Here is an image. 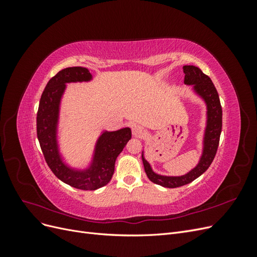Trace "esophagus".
I'll return each mask as SVG.
<instances>
[{
    "label": "esophagus",
    "mask_w": 257,
    "mask_h": 257,
    "mask_svg": "<svg viewBox=\"0 0 257 257\" xmlns=\"http://www.w3.org/2000/svg\"><path fill=\"white\" fill-rule=\"evenodd\" d=\"M132 133H133V136L138 137V138H143L147 135V131L141 125H134L132 127Z\"/></svg>",
    "instance_id": "1"
}]
</instances>
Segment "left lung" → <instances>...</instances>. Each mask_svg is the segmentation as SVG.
<instances>
[{"mask_svg":"<svg viewBox=\"0 0 257 257\" xmlns=\"http://www.w3.org/2000/svg\"><path fill=\"white\" fill-rule=\"evenodd\" d=\"M183 72L185 74L184 84L193 85V92L206 104V126L198 163L190 172L182 176H164L153 172L150 163L145 158L144 150L142 154L145 172L150 181L169 189L191 183L206 172L215 157L222 132V107L219 94L211 79L201 72L200 68L194 65H184Z\"/></svg>","mask_w":257,"mask_h":257,"instance_id":"left-lung-1","label":"left lung"}]
</instances>
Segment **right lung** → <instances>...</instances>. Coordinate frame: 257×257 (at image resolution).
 Instances as JSON below:
<instances>
[{"instance_id": "obj_1", "label": "right lung", "mask_w": 257, "mask_h": 257, "mask_svg": "<svg viewBox=\"0 0 257 257\" xmlns=\"http://www.w3.org/2000/svg\"><path fill=\"white\" fill-rule=\"evenodd\" d=\"M93 76L88 68L66 67L48 81L38 106L37 138L48 166L61 181L73 188L94 191L111 180L114 164L132 137L130 127L118 131H102L97 137L88 165L83 168L67 164L59 144V123L62 98L67 83L90 82Z\"/></svg>"}]
</instances>
